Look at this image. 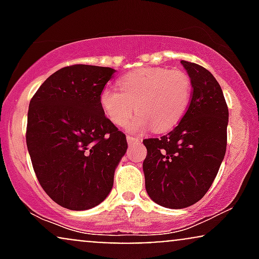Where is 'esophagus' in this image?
<instances>
[{
    "label": "esophagus",
    "instance_id": "esophagus-1",
    "mask_svg": "<svg viewBox=\"0 0 259 259\" xmlns=\"http://www.w3.org/2000/svg\"><path fill=\"white\" fill-rule=\"evenodd\" d=\"M126 140H127V144L129 145H133V144H138V142L141 141V139L139 138H135V136H126Z\"/></svg>",
    "mask_w": 259,
    "mask_h": 259
}]
</instances>
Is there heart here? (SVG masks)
Segmentation results:
<instances>
[{"mask_svg":"<svg viewBox=\"0 0 259 259\" xmlns=\"http://www.w3.org/2000/svg\"><path fill=\"white\" fill-rule=\"evenodd\" d=\"M120 90L105 88L100 103L108 119L124 125L134 111L139 113L127 126L141 132L153 126L167 132L179 123L191 100V81L185 73L164 68H144L119 80Z\"/></svg>","mask_w":259,"mask_h":259,"instance_id":"1","label":"heart"}]
</instances>
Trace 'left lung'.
Instances as JSON below:
<instances>
[{"label":"left lung","instance_id":"obj_1","mask_svg":"<svg viewBox=\"0 0 259 259\" xmlns=\"http://www.w3.org/2000/svg\"><path fill=\"white\" fill-rule=\"evenodd\" d=\"M192 97L180 123L159 139H146L142 169L151 200L181 209L206 195L227 151L229 111L221 85L201 65L181 61Z\"/></svg>","mask_w":259,"mask_h":259}]
</instances>
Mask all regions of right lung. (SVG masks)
Masks as SVG:
<instances>
[{
    "label": "right lung",
    "mask_w": 259,
    "mask_h": 259,
    "mask_svg": "<svg viewBox=\"0 0 259 259\" xmlns=\"http://www.w3.org/2000/svg\"><path fill=\"white\" fill-rule=\"evenodd\" d=\"M115 69L76 64L53 73L29 105L26 146L38 183L59 206L96 207L111 192L126 138L100 95Z\"/></svg>",
    "instance_id": "add662e5"
}]
</instances>
